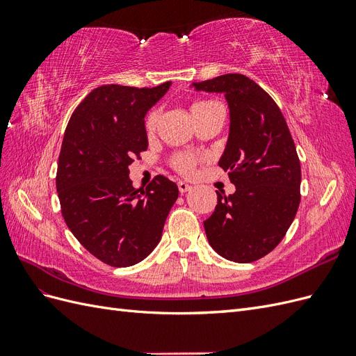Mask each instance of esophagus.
Listing matches in <instances>:
<instances>
[{"label":"esophagus","instance_id":"obj_1","mask_svg":"<svg viewBox=\"0 0 356 356\" xmlns=\"http://www.w3.org/2000/svg\"><path fill=\"white\" fill-rule=\"evenodd\" d=\"M178 190H179V193H187L188 190H191V186L187 184V182H184V181H179L178 182Z\"/></svg>","mask_w":356,"mask_h":356}]
</instances>
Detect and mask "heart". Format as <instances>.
I'll return each mask as SVG.
<instances>
[{
	"label": "heart",
	"mask_w": 356,
	"mask_h": 356,
	"mask_svg": "<svg viewBox=\"0 0 356 356\" xmlns=\"http://www.w3.org/2000/svg\"><path fill=\"white\" fill-rule=\"evenodd\" d=\"M212 105H215L213 101H199V102L193 104L191 113H193V117H195V120L207 113ZM159 118H160V113L157 108L152 110L145 115L144 129H145V134L148 136H153L156 134ZM170 165L177 172H179L181 175H191L197 165V157L193 154H188V153H177L170 157Z\"/></svg>",
	"instance_id": "1"
}]
</instances>
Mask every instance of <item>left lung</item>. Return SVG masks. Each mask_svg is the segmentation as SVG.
Returning <instances> with one entry per match:
<instances>
[{
	"label": "left lung",
	"instance_id": "1",
	"mask_svg": "<svg viewBox=\"0 0 356 356\" xmlns=\"http://www.w3.org/2000/svg\"><path fill=\"white\" fill-rule=\"evenodd\" d=\"M222 92L230 108V135L220 168L236 191L217 193V207L203 221L211 246L234 263H252L284 239L300 204L301 169L294 139L272 96L242 74L196 84Z\"/></svg>",
	"mask_w": 356,
	"mask_h": 356
}]
</instances>
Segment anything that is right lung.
<instances>
[{
	"label": "right lung",
	"mask_w": 356,
	"mask_h": 356,
	"mask_svg": "<svg viewBox=\"0 0 356 356\" xmlns=\"http://www.w3.org/2000/svg\"><path fill=\"white\" fill-rule=\"evenodd\" d=\"M169 86L96 88L63 135L56 172L62 217L86 250L113 267L134 266L154 250L178 197L163 175L145 188L129 179V165L148 147L144 117Z\"/></svg>",
	"instance_id": "right-lung-1"
}]
</instances>
